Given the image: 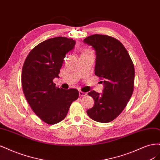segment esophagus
<instances>
[{"label": "esophagus", "mask_w": 160, "mask_h": 160, "mask_svg": "<svg viewBox=\"0 0 160 160\" xmlns=\"http://www.w3.org/2000/svg\"><path fill=\"white\" fill-rule=\"evenodd\" d=\"M79 95H80V96H85V95H87L86 93H85V92L81 91H79Z\"/></svg>", "instance_id": "1"}]
</instances>
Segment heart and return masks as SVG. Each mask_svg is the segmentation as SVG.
<instances>
[{"instance_id":"heart-1","label":"heart","mask_w":160,"mask_h":160,"mask_svg":"<svg viewBox=\"0 0 160 160\" xmlns=\"http://www.w3.org/2000/svg\"><path fill=\"white\" fill-rule=\"evenodd\" d=\"M91 51L88 50V49H85L83 50V51H82V53H81V55H88V54H91Z\"/></svg>"}]
</instances>
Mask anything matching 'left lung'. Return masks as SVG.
<instances>
[{
	"instance_id": "left-lung-1",
	"label": "left lung",
	"mask_w": 160,
	"mask_h": 160,
	"mask_svg": "<svg viewBox=\"0 0 160 160\" xmlns=\"http://www.w3.org/2000/svg\"><path fill=\"white\" fill-rule=\"evenodd\" d=\"M83 42L95 51V74L103 80V93L95 91L88 93L94 105L87 113L96 122L108 123L122 112L132 95L133 63L122 43L113 37L95 34Z\"/></svg>"
}]
</instances>
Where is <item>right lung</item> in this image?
Here are the masks:
<instances>
[{"mask_svg":"<svg viewBox=\"0 0 160 160\" xmlns=\"http://www.w3.org/2000/svg\"><path fill=\"white\" fill-rule=\"evenodd\" d=\"M75 43L72 38L63 37L49 38L34 48L24 62V95L35 113L48 124L64 119L71 104L79 97L78 90L60 89L52 82L59 77L64 58Z\"/></svg>","mask_w":160,"mask_h":160,"instance_id":"add662e5","label":"right lung"}]
</instances>
